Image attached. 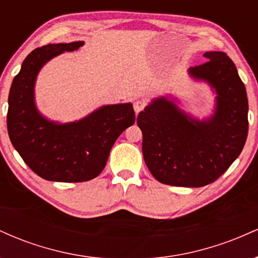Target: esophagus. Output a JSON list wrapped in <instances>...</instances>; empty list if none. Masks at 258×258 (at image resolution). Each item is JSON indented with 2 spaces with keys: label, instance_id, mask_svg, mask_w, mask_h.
<instances>
[{
  "label": "esophagus",
  "instance_id": "esophagus-1",
  "mask_svg": "<svg viewBox=\"0 0 258 258\" xmlns=\"http://www.w3.org/2000/svg\"><path fill=\"white\" fill-rule=\"evenodd\" d=\"M144 108H146V102H144V100L138 99V100H136L135 103H133V109H135L136 114L141 112Z\"/></svg>",
  "mask_w": 258,
  "mask_h": 258
}]
</instances>
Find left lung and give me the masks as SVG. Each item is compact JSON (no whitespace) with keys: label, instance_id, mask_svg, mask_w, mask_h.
I'll list each match as a JSON object with an SVG mask.
<instances>
[{"label":"left lung","instance_id":"left-lung-1","mask_svg":"<svg viewBox=\"0 0 258 258\" xmlns=\"http://www.w3.org/2000/svg\"><path fill=\"white\" fill-rule=\"evenodd\" d=\"M204 57L206 63L188 73L217 94L211 117L195 119L166 97L154 99L137 117L144 161L164 184L198 188L215 182L246 142L247 96L235 65L224 52H206Z\"/></svg>","mask_w":258,"mask_h":258}]
</instances>
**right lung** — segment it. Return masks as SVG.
Here are the masks:
<instances>
[{
    "label": "right lung",
    "instance_id": "right-lung-1",
    "mask_svg": "<svg viewBox=\"0 0 258 258\" xmlns=\"http://www.w3.org/2000/svg\"><path fill=\"white\" fill-rule=\"evenodd\" d=\"M84 42L47 44L34 49L12 82L7 130L24 162L37 176L53 182H86L105 167L109 153L127 127L135 123L131 103L104 105L84 119L58 123L40 114L35 104V82L41 68Z\"/></svg>",
    "mask_w": 258,
    "mask_h": 258
}]
</instances>
